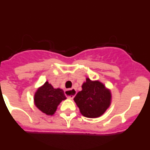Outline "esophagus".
I'll use <instances>...</instances> for the list:
<instances>
[{
	"label": "esophagus",
	"mask_w": 150,
	"mask_h": 150,
	"mask_svg": "<svg viewBox=\"0 0 150 150\" xmlns=\"http://www.w3.org/2000/svg\"><path fill=\"white\" fill-rule=\"evenodd\" d=\"M66 97H67L69 99H73L74 98V96L76 95V90L74 89V88H71V89H67L64 92Z\"/></svg>",
	"instance_id": "esophagus-1"
}]
</instances>
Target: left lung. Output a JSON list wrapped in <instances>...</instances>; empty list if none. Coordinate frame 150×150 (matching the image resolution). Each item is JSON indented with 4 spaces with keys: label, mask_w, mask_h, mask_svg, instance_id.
I'll use <instances>...</instances> for the list:
<instances>
[{
    "label": "left lung",
    "mask_w": 150,
    "mask_h": 150,
    "mask_svg": "<svg viewBox=\"0 0 150 150\" xmlns=\"http://www.w3.org/2000/svg\"><path fill=\"white\" fill-rule=\"evenodd\" d=\"M82 88L74 99L82 114L88 118H97L104 114L110 104V90L100 82L91 81L88 78Z\"/></svg>",
    "instance_id": "1"
}]
</instances>
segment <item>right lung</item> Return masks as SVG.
<instances>
[{"label": "right lung", "mask_w": 150, "mask_h": 150, "mask_svg": "<svg viewBox=\"0 0 150 150\" xmlns=\"http://www.w3.org/2000/svg\"><path fill=\"white\" fill-rule=\"evenodd\" d=\"M66 97L61 88H54L48 82L38 88L34 95L36 107L46 115H53L57 107Z\"/></svg>", "instance_id": "add662e5"}]
</instances>
